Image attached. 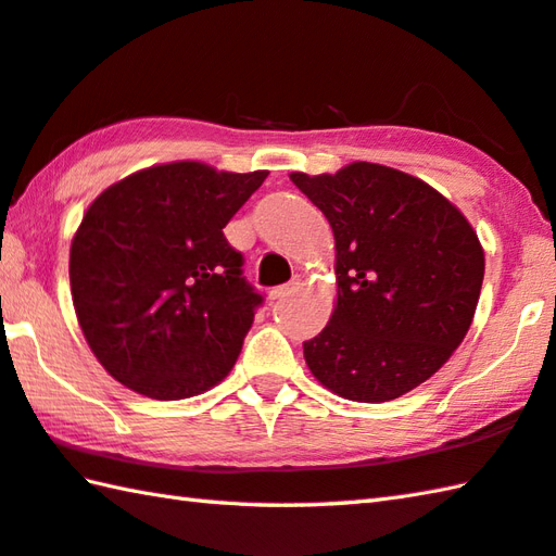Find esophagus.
<instances>
[{"mask_svg":"<svg viewBox=\"0 0 556 556\" xmlns=\"http://www.w3.org/2000/svg\"><path fill=\"white\" fill-rule=\"evenodd\" d=\"M299 289H301V279L296 277V279H291L289 285H281V287H277V289H271V291H269V299H271V301L285 299V296H289V293L299 291Z\"/></svg>","mask_w":556,"mask_h":556,"instance_id":"1","label":"esophagus"}]
</instances>
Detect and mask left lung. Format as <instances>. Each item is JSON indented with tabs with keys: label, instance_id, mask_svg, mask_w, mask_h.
Listing matches in <instances>:
<instances>
[{
	"label": "left lung",
	"instance_id": "1",
	"mask_svg": "<svg viewBox=\"0 0 556 556\" xmlns=\"http://www.w3.org/2000/svg\"><path fill=\"white\" fill-rule=\"evenodd\" d=\"M289 178L334 233L337 303L323 332L303 342L311 374L354 402L409 393L472 325L484 279L475 228L429 182L380 163Z\"/></svg>",
	"mask_w": 556,
	"mask_h": 556
}]
</instances>
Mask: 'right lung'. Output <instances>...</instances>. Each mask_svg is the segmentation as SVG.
<instances>
[{"label":"right lung","mask_w":556,"mask_h":556,"mask_svg":"<svg viewBox=\"0 0 556 556\" xmlns=\"http://www.w3.org/2000/svg\"><path fill=\"white\" fill-rule=\"evenodd\" d=\"M265 178L161 163L86 210L70 250L72 301L93 356L119 383L185 400L231 371L263 296L224 226Z\"/></svg>","instance_id":"add662e5"}]
</instances>
